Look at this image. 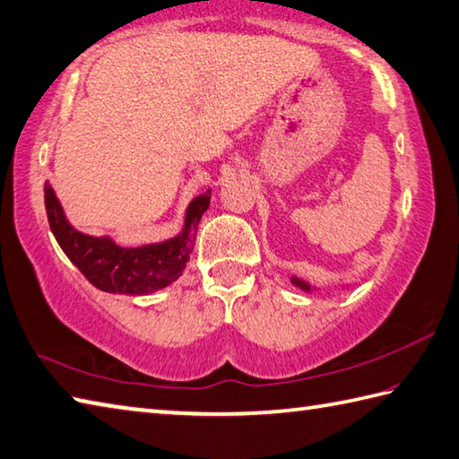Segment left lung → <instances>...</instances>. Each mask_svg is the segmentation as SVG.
Instances as JSON below:
<instances>
[{
	"mask_svg": "<svg viewBox=\"0 0 459 459\" xmlns=\"http://www.w3.org/2000/svg\"><path fill=\"white\" fill-rule=\"evenodd\" d=\"M292 284H294V286H299V289H302V290L310 292V284H308V282H304V281H300V278L292 276Z\"/></svg>",
	"mask_w": 459,
	"mask_h": 459,
	"instance_id": "obj_1",
	"label": "left lung"
}]
</instances>
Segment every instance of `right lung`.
Wrapping results in <instances>:
<instances>
[{
	"mask_svg": "<svg viewBox=\"0 0 459 459\" xmlns=\"http://www.w3.org/2000/svg\"><path fill=\"white\" fill-rule=\"evenodd\" d=\"M45 211L53 237L63 253L95 289L113 294H152L183 274L195 248L199 221L211 204V191L195 196L186 206L185 227L165 242L125 248L111 237H89L71 227L49 183H45Z\"/></svg>",
	"mask_w": 459,
	"mask_h": 459,
	"instance_id": "obj_1",
	"label": "right lung"
}]
</instances>
